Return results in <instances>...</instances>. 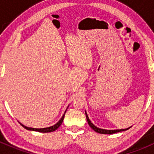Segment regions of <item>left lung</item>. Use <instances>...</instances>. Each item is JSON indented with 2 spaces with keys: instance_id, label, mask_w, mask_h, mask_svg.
Instances as JSON below:
<instances>
[{
  "instance_id": "1",
  "label": "left lung",
  "mask_w": 154,
  "mask_h": 154,
  "mask_svg": "<svg viewBox=\"0 0 154 154\" xmlns=\"http://www.w3.org/2000/svg\"><path fill=\"white\" fill-rule=\"evenodd\" d=\"M85 116H86V119L88 121V123L90 126V127L92 128V130L94 131H96V133H103V134H113V133H118V132H122V131H125V130H127L128 129H130V128H127V129H122V130H103V129H99V128L96 127V126H94L92 123H91L90 119H89L88 117V115L85 112Z\"/></svg>"
}]
</instances>
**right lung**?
Masks as SVG:
<instances>
[{
    "label": "right lung",
    "instance_id": "right-lung-1",
    "mask_svg": "<svg viewBox=\"0 0 154 154\" xmlns=\"http://www.w3.org/2000/svg\"><path fill=\"white\" fill-rule=\"evenodd\" d=\"M64 117H65V114H64L63 116H62V117L61 118V119L59 121H58V123H56L55 125H54V126H50V127H47V128H42V129H35V128H31V127H27V126H24V125H22L21 123V126H23L24 128H25L26 130H33V131H37V132H41V133H49V132H53L55 131V130H56L57 129H58L59 126L62 125V122H63V119H64Z\"/></svg>",
    "mask_w": 154,
    "mask_h": 154
}]
</instances>
